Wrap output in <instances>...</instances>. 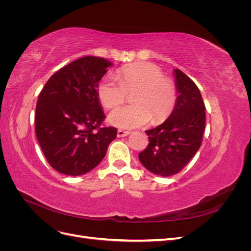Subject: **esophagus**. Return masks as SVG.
Wrapping results in <instances>:
<instances>
[{"label":"esophagus","mask_w":251,"mask_h":251,"mask_svg":"<svg viewBox=\"0 0 251 251\" xmlns=\"http://www.w3.org/2000/svg\"><path fill=\"white\" fill-rule=\"evenodd\" d=\"M128 134H130V132H128V131L118 130L117 131V137H126V136H127Z\"/></svg>","instance_id":"obj_1"}]
</instances>
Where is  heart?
Instances as JSON below:
<instances>
[{
  "instance_id": "b5f03b06",
  "label": "heart",
  "mask_w": 251,
  "mask_h": 251,
  "mask_svg": "<svg viewBox=\"0 0 251 251\" xmlns=\"http://www.w3.org/2000/svg\"><path fill=\"white\" fill-rule=\"evenodd\" d=\"M117 79L107 76L97 85L98 100L105 109H114L126 100V93L135 91L134 104L111 113L109 121L121 128H134L151 123L158 125L168 119L177 102L174 82L163 77L162 71L153 64L134 63L117 71Z\"/></svg>"
}]
</instances>
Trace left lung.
I'll use <instances>...</instances> for the list:
<instances>
[{
  "label": "left lung",
  "instance_id": "1",
  "mask_svg": "<svg viewBox=\"0 0 251 251\" xmlns=\"http://www.w3.org/2000/svg\"><path fill=\"white\" fill-rule=\"evenodd\" d=\"M177 102L171 116L160 126L146 131L149 146L139 153L141 164L155 175L178 174L196 155L205 128V105L200 90L187 75L174 70Z\"/></svg>",
  "mask_w": 251,
  "mask_h": 251
}]
</instances>
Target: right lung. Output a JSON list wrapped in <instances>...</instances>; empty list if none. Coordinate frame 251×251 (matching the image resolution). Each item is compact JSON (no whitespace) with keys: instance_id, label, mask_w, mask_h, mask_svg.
I'll list each match as a JSON object with an SVG mask.
<instances>
[{"instance_id":"add662e5","label":"right lung","mask_w":251,"mask_h":251,"mask_svg":"<svg viewBox=\"0 0 251 251\" xmlns=\"http://www.w3.org/2000/svg\"><path fill=\"white\" fill-rule=\"evenodd\" d=\"M112 65L97 56L78 58L54 73L39 95L35 133L55 171L80 176L104 158L117 128L102 127L105 116L97 85Z\"/></svg>"}]
</instances>
